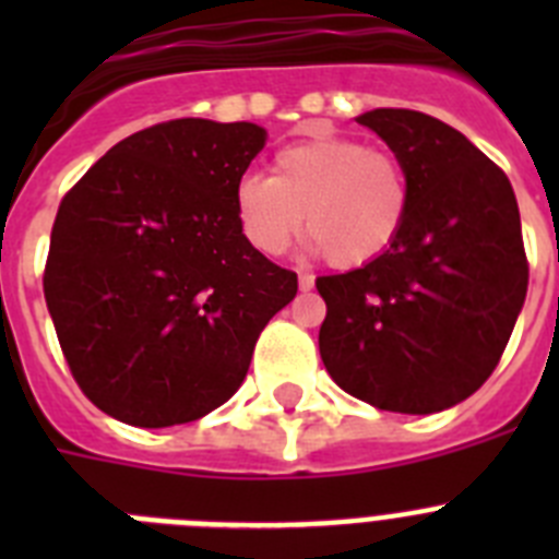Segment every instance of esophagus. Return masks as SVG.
<instances>
[{"instance_id": "obj_1", "label": "esophagus", "mask_w": 559, "mask_h": 559, "mask_svg": "<svg viewBox=\"0 0 559 559\" xmlns=\"http://www.w3.org/2000/svg\"><path fill=\"white\" fill-rule=\"evenodd\" d=\"M313 288V274L308 271H299V290H310Z\"/></svg>"}]
</instances>
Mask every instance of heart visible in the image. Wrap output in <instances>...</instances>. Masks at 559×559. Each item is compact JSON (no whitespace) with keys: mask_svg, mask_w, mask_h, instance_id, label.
<instances>
[{"mask_svg":"<svg viewBox=\"0 0 559 559\" xmlns=\"http://www.w3.org/2000/svg\"><path fill=\"white\" fill-rule=\"evenodd\" d=\"M235 212L249 243L265 254H283L305 221L330 263L360 269L403 235L408 179L389 151L347 136H313L276 153L271 179L237 181Z\"/></svg>","mask_w":559,"mask_h":559,"instance_id":"obj_1","label":"heart"}]
</instances>
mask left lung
<instances>
[{
    "instance_id": "8db88e82",
    "label": "left lung",
    "mask_w": 559,
    "mask_h": 559,
    "mask_svg": "<svg viewBox=\"0 0 559 559\" xmlns=\"http://www.w3.org/2000/svg\"><path fill=\"white\" fill-rule=\"evenodd\" d=\"M408 179V218L386 254L319 276V353L369 406L433 414L471 397L501 360L530 263L507 173L464 133L412 108L360 114Z\"/></svg>"
}]
</instances>
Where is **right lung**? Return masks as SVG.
<instances>
[{
	"label": "right lung",
	"mask_w": 559,
	"mask_h": 559,
	"mask_svg": "<svg viewBox=\"0 0 559 559\" xmlns=\"http://www.w3.org/2000/svg\"><path fill=\"white\" fill-rule=\"evenodd\" d=\"M263 145L254 122H159L63 195L44 299L69 372L108 417L167 428L224 406L296 296L294 271L260 254L235 212Z\"/></svg>",
	"instance_id": "right-lung-1"
}]
</instances>
